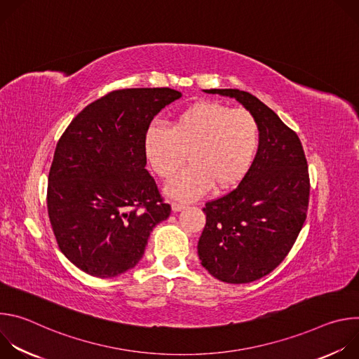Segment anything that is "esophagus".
<instances>
[{"label": "esophagus", "mask_w": 359, "mask_h": 359, "mask_svg": "<svg viewBox=\"0 0 359 359\" xmlns=\"http://www.w3.org/2000/svg\"><path fill=\"white\" fill-rule=\"evenodd\" d=\"M184 208H186V204H183V203H176V201H173V203H172V210H173L175 213H177V212L183 210Z\"/></svg>", "instance_id": "obj_1"}]
</instances>
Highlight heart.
I'll use <instances>...</instances> for the list:
<instances>
[{
	"label": "heart",
	"instance_id": "obj_1",
	"mask_svg": "<svg viewBox=\"0 0 359 359\" xmlns=\"http://www.w3.org/2000/svg\"><path fill=\"white\" fill-rule=\"evenodd\" d=\"M259 142V123L251 112L206 100L175 115L169 129L150 125L143 153L151 172L165 180L179 172L187 153L190 166L168 184L166 193L194 200L213 186L226 190L237 184L248 172Z\"/></svg>",
	"mask_w": 359,
	"mask_h": 359
}]
</instances>
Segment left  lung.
Listing matches in <instances>:
<instances>
[{
    "instance_id": "left-lung-1",
    "label": "left lung",
    "mask_w": 359,
    "mask_h": 359,
    "mask_svg": "<svg viewBox=\"0 0 359 359\" xmlns=\"http://www.w3.org/2000/svg\"><path fill=\"white\" fill-rule=\"evenodd\" d=\"M204 92L234 97L260 129L257 155L240 184L203 209L206 226L197 244L201 266L213 277L251 283L283 263L304 226L309 166L297 133L260 99L240 89Z\"/></svg>"
}]
</instances>
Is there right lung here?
<instances>
[{
  "label": "right lung",
  "mask_w": 359,
  "mask_h": 359,
  "mask_svg": "<svg viewBox=\"0 0 359 359\" xmlns=\"http://www.w3.org/2000/svg\"><path fill=\"white\" fill-rule=\"evenodd\" d=\"M182 93L112 90L82 109L57 143L48 176V216L60 250L79 270L116 277L142 259L150 231L170 216L144 169L143 137Z\"/></svg>",
  "instance_id": "add662e5"
}]
</instances>
